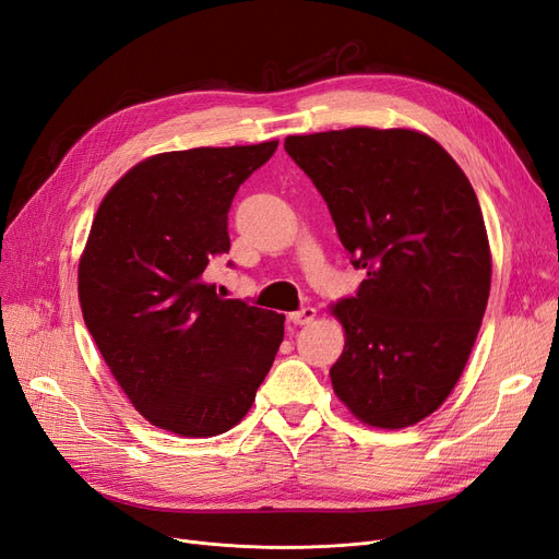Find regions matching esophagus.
<instances>
[{
  "instance_id": "34e87169",
  "label": "esophagus",
  "mask_w": 559,
  "mask_h": 559,
  "mask_svg": "<svg viewBox=\"0 0 559 559\" xmlns=\"http://www.w3.org/2000/svg\"><path fill=\"white\" fill-rule=\"evenodd\" d=\"M316 308L313 306H304V308H299V311H295V313H290V322H295V324H311L313 320H316Z\"/></svg>"
}]
</instances>
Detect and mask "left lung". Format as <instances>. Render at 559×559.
I'll list each match as a JSON object with an SVG mask.
<instances>
[{
    "instance_id": "8db88e82",
    "label": "left lung",
    "mask_w": 559,
    "mask_h": 559,
    "mask_svg": "<svg viewBox=\"0 0 559 559\" xmlns=\"http://www.w3.org/2000/svg\"><path fill=\"white\" fill-rule=\"evenodd\" d=\"M311 177L355 269V297L332 313L345 347L336 396L376 428L432 415L456 386L490 293V248L469 179L440 144L409 129L285 138Z\"/></svg>"
}]
</instances>
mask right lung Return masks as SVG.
Instances as JSON below:
<instances>
[{"label":"right lung","mask_w":559,"mask_h":559,"mask_svg":"<svg viewBox=\"0 0 559 559\" xmlns=\"http://www.w3.org/2000/svg\"><path fill=\"white\" fill-rule=\"evenodd\" d=\"M278 140L165 152L103 198L78 266L82 318L110 373L150 424L181 438L237 426L274 364L285 316L216 295L227 212Z\"/></svg>","instance_id":"right-lung-1"}]
</instances>
